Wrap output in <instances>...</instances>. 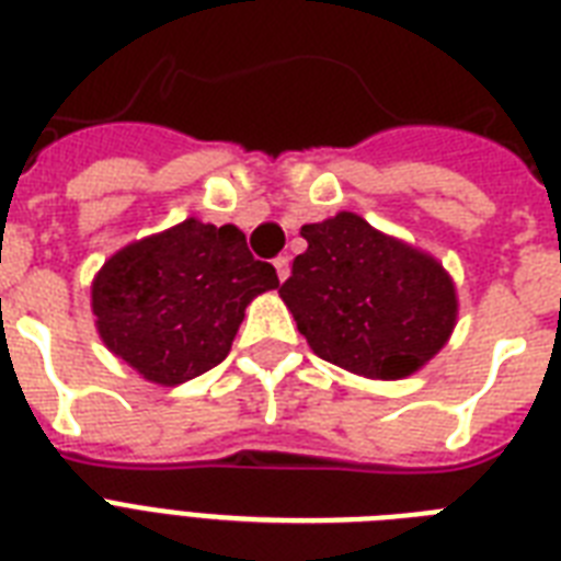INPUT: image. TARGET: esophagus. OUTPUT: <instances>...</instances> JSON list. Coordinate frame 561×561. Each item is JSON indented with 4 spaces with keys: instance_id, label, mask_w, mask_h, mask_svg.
Listing matches in <instances>:
<instances>
[{
    "instance_id": "obj_1",
    "label": "esophagus",
    "mask_w": 561,
    "mask_h": 561,
    "mask_svg": "<svg viewBox=\"0 0 561 561\" xmlns=\"http://www.w3.org/2000/svg\"><path fill=\"white\" fill-rule=\"evenodd\" d=\"M273 267H276V276H279L282 282L290 276V259H288V255H279V259H273Z\"/></svg>"
}]
</instances>
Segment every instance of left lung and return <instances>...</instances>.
<instances>
[{"label":"left lung","mask_w":561,"mask_h":561,"mask_svg":"<svg viewBox=\"0 0 561 561\" xmlns=\"http://www.w3.org/2000/svg\"><path fill=\"white\" fill-rule=\"evenodd\" d=\"M282 302L308 346L334 367L399 381L443 350L457 325V288L443 262L355 211L306 224Z\"/></svg>","instance_id":"obj_1"}]
</instances>
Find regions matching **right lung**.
I'll list each match as a JSON object with an SVG mask.
<instances>
[{
	"label": "right lung",
	"mask_w": 561,
	"mask_h": 561,
	"mask_svg": "<svg viewBox=\"0 0 561 561\" xmlns=\"http://www.w3.org/2000/svg\"><path fill=\"white\" fill-rule=\"evenodd\" d=\"M279 288L244 232L197 218L116 250L92 279L95 329L145 381L178 387L227 358L247 306Z\"/></svg>",
	"instance_id": "1"
}]
</instances>
